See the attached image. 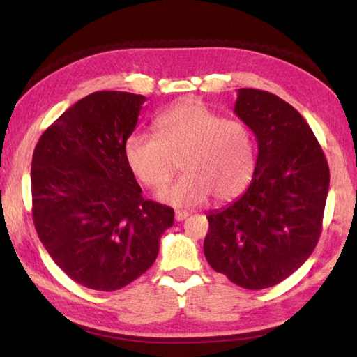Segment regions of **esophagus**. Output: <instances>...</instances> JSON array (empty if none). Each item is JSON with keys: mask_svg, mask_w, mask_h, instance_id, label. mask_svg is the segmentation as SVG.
<instances>
[{"mask_svg": "<svg viewBox=\"0 0 357 357\" xmlns=\"http://www.w3.org/2000/svg\"><path fill=\"white\" fill-rule=\"evenodd\" d=\"M187 217H189V213H187V211H176V213H174V219H176V222H183L187 219Z\"/></svg>", "mask_w": 357, "mask_h": 357, "instance_id": "esophagus-1", "label": "esophagus"}]
</instances>
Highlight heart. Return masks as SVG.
Returning <instances> with one entry per match:
<instances>
[{"label":"heart","instance_id":"heart-1","mask_svg":"<svg viewBox=\"0 0 357 357\" xmlns=\"http://www.w3.org/2000/svg\"><path fill=\"white\" fill-rule=\"evenodd\" d=\"M155 137L130 134L124 159L134 176L151 190L165 187L179 162L184 176L157 198L190 208L214 195L215 202L239 197L253 178L255 140L249 126L225 119L197 99L172 105L154 119Z\"/></svg>","mask_w":357,"mask_h":357}]
</instances>
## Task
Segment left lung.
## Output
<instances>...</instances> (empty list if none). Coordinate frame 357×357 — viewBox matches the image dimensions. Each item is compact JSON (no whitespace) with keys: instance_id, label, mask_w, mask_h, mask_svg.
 <instances>
[{"instance_id":"obj_1","label":"left lung","mask_w":357,"mask_h":357,"mask_svg":"<svg viewBox=\"0 0 357 357\" xmlns=\"http://www.w3.org/2000/svg\"><path fill=\"white\" fill-rule=\"evenodd\" d=\"M234 113L257 137L252 183L236 202L209 211L204 257L247 289L274 287L312 255L321 234L329 167L302 114L261 89H238Z\"/></svg>"}]
</instances>
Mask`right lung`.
Wrapping results in <instances>:
<instances>
[{
	"label": "right lung",
	"instance_id": "add662e5",
	"mask_svg": "<svg viewBox=\"0 0 357 357\" xmlns=\"http://www.w3.org/2000/svg\"><path fill=\"white\" fill-rule=\"evenodd\" d=\"M146 98L98 91L68 108L36 144L33 220L40 243L80 285L114 291L153 266L174 211L144 200L124 159Z\"/></svg>",
	"mask_w": 357,
	"mask_h": 357
}]
</instances>
